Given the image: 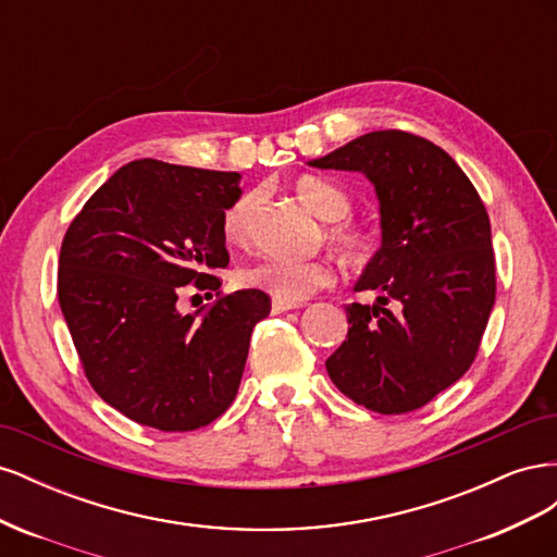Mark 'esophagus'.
<instances>
[{"mask_svg": "<svg viewBox=\"0 0 557 557\" xmlns=\"http://www.w3.org/2000/svg\"><path fill=\"white\" fill-rule=\"evenodd\" d=\"M290 309H297V305H288V301H281V299L272 301V313H285Z\"/></svg>", "mask_w": 557, "mask_h": 557, "instance_id": "esophagus-1", "label": "esophagus"}]
</instances>
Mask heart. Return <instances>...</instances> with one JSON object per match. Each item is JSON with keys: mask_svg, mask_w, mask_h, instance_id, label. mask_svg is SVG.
Instances as JSON below:
<instances>
[{"mask_svg": "<svg viewBox=\"0 0 557 557\" xmlns=\"http://www.w3.org/2000/svg\"><path fill=\"white\" fill-rule=\"evenodd\" d=\"M297 199L305 205L313 215L325 223L344 221L350 213V197L325 178L305 176L295 183ZM258 207V195L246 193L242 195L223 215V234L232 244H242L248 237L250 218ZM332 239L344 250V256L350 260H364L369 256V234L350 223H339L332 227ZM239 281L248 288L262 290L274 299L297 305V301L309 299L320 288H327L334 281L332 267L323 260H290V258H260L242 267Z\"/></svg>", "mask_w": 557, "mask_h": 557, "instance_id": "b5f03b06", "label": "heart"}]
</instances>
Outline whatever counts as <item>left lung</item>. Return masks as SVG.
Instances as JSON below:
<instances>
[{"mask_svg":"<svg viewBox=\"0 0 557 557\" xmlns=\"http://www.w3.org/2000/svg\"><path fill=\"white\" fill-rule=\"evenodd\" d=\"M307 164L360 172L381 215V246L352 285L379 297L346 307L348 334L327 374L369 411L420 409L474 362L495 305L483 201L444 148L399 129L362 134Z\"/></svg>","mask_w":557,"mask_h":557,"instance_id":"8db88e82","label":"left lung"}]
</instances>
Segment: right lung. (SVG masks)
Listing matches in <instances>:
<instances>
[{"mask_svg":"<svg viewBox=\"0 0 557 557\" xmlns=\"http://www.w3.org/2000/svg\"><path fill=\"white\" fill-rule=\"evenodd\" d=\"M242 174L160 160L121 166L64 234L58 297L97 395L139 425L188 432L237 397L252 327L272 301L256 288L183 313L188 283L215 290L227 267L223 215Z\"/></svg>","mask_w":557,"mask_h":557,"instance_id":"right-lung-1","label":"right lung"}]
</instances>
